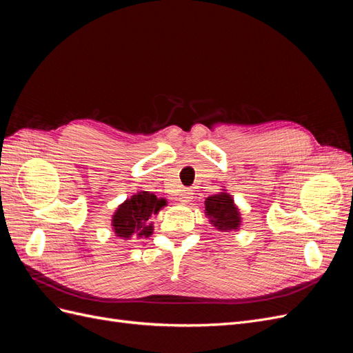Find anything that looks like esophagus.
Instances as JSON below:
<instances>
[{
  "label": "esophagus",
  "instance_id": "34e87169",
  "mask_svg": "<svg viewBox=\"0 0 353 353\" xmlns=\"http://www.w3.org/2000/svg\"><path fill=\"white\" fill-rule=\"evenodd\" d=\"M178 199H179L181 203L187 205V203H190L191 199H193V193H191V190H183V191H181V194H179Z\"/></svg>",
  "mask_w": 353,
  "mask_h": 353
}]
</instances>
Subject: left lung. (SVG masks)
Listing matches in <instances>:
<instances>
[{
	"mask_svg": "<svg viewBox=\"0 0 353 353\" xmlns=\"http://www.w3.org/2000/svg\"><path fill=\"white\" fill-rule=\"evenodd\" d=\"M205 213L209 218V222L218 231H237L241 225L240 210L231 194L227 193V190H222L221 193L213 194L205 200Z\"/></svg>",
	"mask_w": 353,
	"mask_h": 353,
	"instance_id": "left-lung-1",
	"label": "left lung"
}]
</instances>
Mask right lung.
Returning a JSON list of instances; mask_svg holds the SVG:
<instances>
[{
  "label": "right lung",
  "instance_id": "1",
  "mask_svg": "<svg viewBox=\"0 0 353 353\" xmlns=\"http://www.w3.org/2000/svg\"><path fill=\"white\" fill-rule=\"evenodd\" d=\"M168 203L165 199H157L150 191H138L131 199H126L117 206L112 218V228L116 237L130 240L131 237H150L153 223L150 218Z\"/></svg>",
  "mask_w": 353,
  "mask_h": 353
}]
</instances>
